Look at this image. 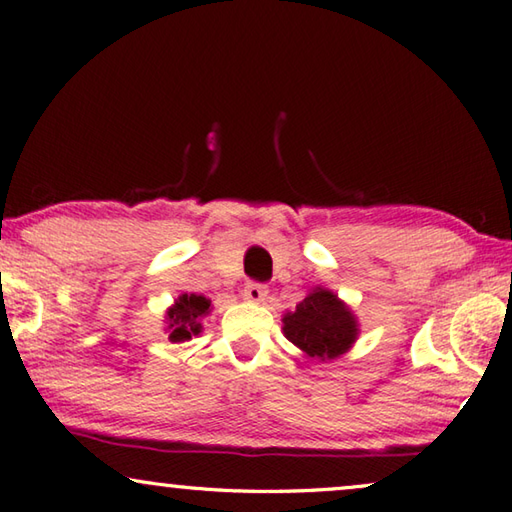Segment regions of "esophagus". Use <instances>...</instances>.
Wrapping results in <instances>:
<instances>
[{
  "label": "esophagus",
  "instance_id": "esophagus-1",
  "mask_svg": "<svg viewBox=\"0 0 512 512\" xmlns=\"http://www.w3.org/2000/svg\"><path fill=\"white\" fill-rule=\"evenodd\" d=\"M244 300H248V302H264L266 297H268V286L266 284H259V282H248L246 286H244Z\"/></svg>",
  "mask_w": 512,
  "mask_h": 512
}]
</instances>
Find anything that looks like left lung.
<instances>
[{
    "mask_svg": "<svg viewBox=\"0 0 512 512\" xmlns=\"http://www.w3.org/2000/svg\"><path fill=\"white\" fill-rule=\"evenodd\" d=\"M284 336L306 356L318 360L338 358L358 338V320L349 306L327 288H313L284 318Z\"/></svg>",
    "mask_w": 512,
    "mask_h": 512,
    "instance_id": "obj_1",
    "label": "left lung"
}]
</instances>
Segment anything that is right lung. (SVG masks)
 Masks as SVG:
<instances>
[{
    "instance_id": "1",
    "label": "right lung",
    "mask_w": 512,
    "mask_h": 512,
    "mask_svg": "<svg viewBox=\"0 0 512 512\" xmlns=\"http://www.w3.org/2000/svg\"><path fill=\"white\" fill-rule=\"evenodd\" d=\"M210 313V300L197 293H183L170 309H167V331L172 342L192 340L201 333V318Z\"/></svg>"
}]
</instances>
